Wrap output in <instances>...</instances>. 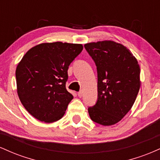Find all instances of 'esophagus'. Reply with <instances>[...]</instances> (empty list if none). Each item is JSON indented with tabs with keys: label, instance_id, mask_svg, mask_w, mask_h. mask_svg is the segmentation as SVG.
<instances>
[{
	"label": "esophagus",
	"instance_id": "obj_1",
	"mask_svg": "<svg viewBox=\"0 0 160 160\" xmlns=\"http://www.w3.org/2000/svg\"><path fill=\"white\" fill-rule=\"evenodd\" d=\"M82 94H83V92L82 91H80L78 92V96L80 97V98H81V97L82 96Z\"/></svg>",
	"mask_w": 160,
	"mask_h": 160
}]
</instances>
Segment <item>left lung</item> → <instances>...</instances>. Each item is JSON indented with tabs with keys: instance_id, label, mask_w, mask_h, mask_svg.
<instances>
[{
	"instance_id": "8db88e82",
	"label": "left lung",
	"mask_w": 160,
	"mask_h": 160,
	"mask_svg": "<svg viewBox=\"0 0 160 160\" xmlns=\"http://www.w3.org/2000/svg\"><path fill=\"white\" fill-rule=\"evenodd\" d=\"M97 66L98 101L88 108L91 120L102 126L117 123L130 111L140 89V67L127 47L113 40L84 45Z\"/></svg>"
}]
</instances>
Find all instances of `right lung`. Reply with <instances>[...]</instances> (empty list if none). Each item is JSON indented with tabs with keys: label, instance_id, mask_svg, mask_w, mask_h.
<instances>
[{
	"label": "right lung",
	"instance_id": "1",
	"mask_svg": "<svg viewBox=\"0 0 160 160\" xmlns=\"http://www.w3.org/2000/svg\"><path fill=\"white\" fill-rule=\"evenodd\" d=\"M82 49L58 41L36 45L24 55L16 70L17 93L34 118L49 123L65 114L74 98L65 87L68 69Z\"/></svg>",
	"mask_w": 160,
	"mask_h": 160
}]
</instances>
